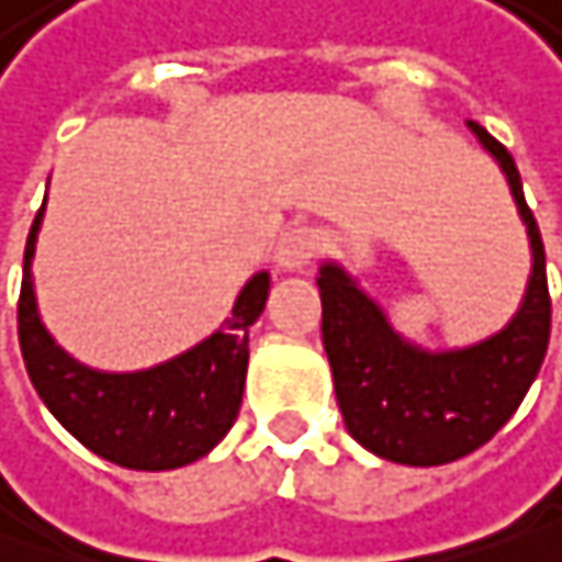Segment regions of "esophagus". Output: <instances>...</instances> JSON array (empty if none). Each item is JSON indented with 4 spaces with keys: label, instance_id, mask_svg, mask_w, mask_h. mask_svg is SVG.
<instances>
[{
    "label": "esophagus",
    "instance_id": "34e87169",
    "mask_svg": "<svg viewBox=\"0 0 562 562\" xmlns=\"http://www.w3.org/2000/svg\"><path fill=\"white\" fill-rule=\"evenodd\" d=\"M323 233L313 226H291L278 236L274 246V261L281 271H306L313 259L323 252Z\"/></svg>",
    "mask_w": 562,
    "mask_h": 562
}]
</instances>
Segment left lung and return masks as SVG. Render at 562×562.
Masks as SVG:
<instances>
[{"mask_svg":"<svg viewBox=\"0 0 562 562\" xmlns=\"http://www.w3.org/2000/svg\"><path fill=\"white\" fill-rule=\"evenodd\" d=\"M502 166L531 239L525 301L496 336L454 351H425L393 333L383 310L336 261L319 268L323 345L348 435L383 461L438 467L483 448L535 383L550 341V291L538 221L512 153L467 121Z\"/></svg>","mask_w":562,"mask_h":562,"instance_id":"1","label":"left lung"}]
</instances>
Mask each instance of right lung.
Returning a JSON list of instances; mask_svg holds the SVG:
<instances>
[{"mask_svg":"<svg viewBox=\"0 0 562 562\" xmlns=\"http://www.w3.org/2000/svg\"><path fill=\"white\" fill-rule=\"evenodd\" d=\"M47 201V198H44ZM44 207L31 223L19 294V341L44 406L92 454L127 470H176L204 458L233 428L249 364V326L268 301V271L249 278L223 326L184 355L134 374H104L72 361L44 329L31 259Z\"/></svg>","mask_w":562,"mask_h":562,"instance_id":"add662e5","label":"right lung"}]
</instances>
